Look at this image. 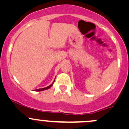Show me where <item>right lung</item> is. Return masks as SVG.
Masks as SVG:
<instances>
[{"label": "right lung", "instance_id": "obj_1", "mask_svg": "<svg viewBox=\"0 0 129 129\" xmlns=\"http://www.w3.org/2000/svg\"><path fill=\"white\" fill-rule=\"evenodd\" d=\"M54 81H55V80H54ZM54 82H53L52 84H51V85H49V86H48V87H45V88H42V89H36V90H35V91H42V90H47V89H49V88H50V87H51L52 86V85H53V84H54Z\"/></svg>", "mask_w": 129, "mask_h": 129}]
</instances>
